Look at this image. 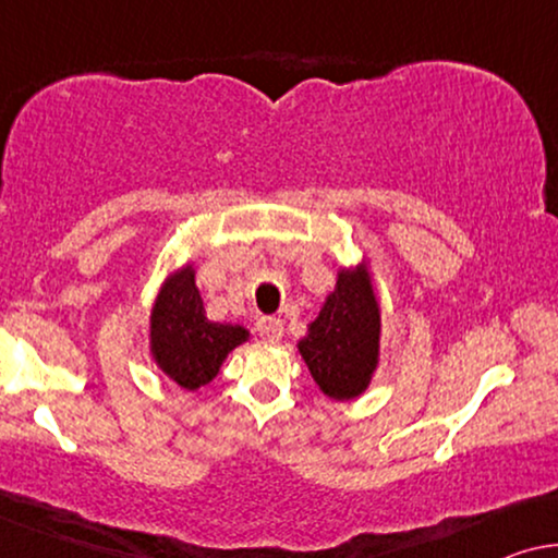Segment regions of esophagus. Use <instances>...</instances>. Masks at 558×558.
<instances>
[{
    "label": "esophagus",
    "instance_id": "1",
    "mask_svg": "<svg viewBox=\"0 0 558 558\" xmlns=\"http://www.w3.org/2000/svg\"><path fill=\"white\" fill-rule=\"evenodd\" d=\"M257 333H260V339L265 341H280L282 336V320L276 316H260L257 318Z\"/></svg>",
    "mask_w": 558,
    "mask_h": 558
}]
</instances>
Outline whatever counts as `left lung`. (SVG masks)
Here are the masks:
<instances>
[{
    "mask_svg": "<svg viewBox=\"0 0 558 558\" xmlns=\"http://www.w3.org/2000/svg\"><path fill=\"white\" fill-rule=\"evenodd\" d=\"M381 313L366 263L339 270L336 288L326 295L318 318L308 324L298 351L326 397L364 395L379 364Z\"/></svg>",
    "mask_w": 558,
    "mask_h": 558,
    "instance_id": "8db88e82",
    "label": "left lung"
}]
</instances>
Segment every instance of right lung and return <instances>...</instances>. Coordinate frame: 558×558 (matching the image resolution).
Here are the masks:
<instances>
[{
	"label": "right lung",
	"instance_id": "right-lung-1",
	"mask_svg": "<svg viewBox=\"0 0 558 558\" xmlns=\"http://www.w3.org/2000/svg\"><path fill=\"white\" fill-rule=\"evenodd\" d=\"M148 339L161 372L182 389L194 391L215 379L227 354L245 343L250 331L245 326L215 324L204 316L194 268L184 265L163 280L156 295Z\"/></svg>",
	"mask_w": 558,
	"mask_h": 558
}]
</instances>
